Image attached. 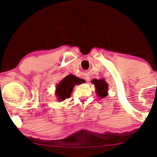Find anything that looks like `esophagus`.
Masks as SVG:
<instances>
[{"mask_svg": "<svg viewBox=\"0 0 157 157\" xmlns=\"http://www.w3.org/2000/svg\"><path fill=\"white\" fill-rule=\"evenodd\" d=\"M86 81H89L90 80V77L89 76H86Z\"/></svg>", "mask_w": 157, "mask_h": 157, "instance_id": "obj_1", "label": "esophagus"}]
</instances>
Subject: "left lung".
<instances>
[{
  "mask_svg": "<svg viewBox=\"0 0 157 157\" xmlns=\"http://www.w3.org/2000/svg\"><path fill=\"white\" fill-rule=\"evenodd\" d=\"M91 82L95 86L96 93L98 97L105 98L108 95V84L107 83L105 79L101 78L99 80L94 79Z\"/></svg>",
  "mask_w": 157,
  "mask_h": 157,
  "instance_id": "left-lung-1",
  "label": "left lung"
}]
</instances>
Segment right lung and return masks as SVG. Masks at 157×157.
Listing matches in <instances>:
<instances>
[{"instance_id": "add662e5", "label": "right lung", "mask_w": 157, "mask_h": 157, "mask_svg": "<svg viewBox=\"0 0 157 157\" xmlns=\"http://www.w3.org/2000/svg\"><path fill=\"white\" fill-rule=\"evenodd\" d=\"M83 79L79 78L75 75H69L65 77L56 86V95L58 98V101H62L66 99L71 97L75 86L84 82Z\"/></svg>"}]
</instances>
